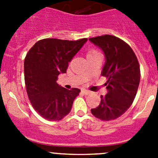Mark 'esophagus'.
<instances>
[{"mask_svg":"<svg viewBox=\"0 0 158 158\" xmlns=\"http://www.w3.org/2000/svg\"><path fill=\"white\" fill-rule=\"evenodd\" d=\"M82 92H83L84 94H85V95H89V94H90V91H89V90H85V89H82Z\"/></svg>","mask_w":158,"mask_h":158,"instance_id":"34e87169","label":"esophagus"}]
</instances>
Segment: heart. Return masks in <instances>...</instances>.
<instances>
[{"instance_id": "heart-1", "label": "heart", "mask_w": 158, "mask_h": 158, "mask_svg": "<svg viewBox=\"0 0 158 158\" xmlns=\"http://www.w3.org/2000/svg\"><path fill=\"white\" fill-rule=\"evenodd\" d=\"M97 55H100V54L99 52H98L97 50H95V49H90L87 51V53H86L87 58H89V57H92V56H97Z\"/></svg>"}]
</instances>
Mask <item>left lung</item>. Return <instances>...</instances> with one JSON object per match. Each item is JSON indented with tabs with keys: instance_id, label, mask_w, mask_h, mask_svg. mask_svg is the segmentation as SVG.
Masks as SVG:
<instances>
[{
	"instance_id": "obj_1",
	"label": "left lung",
	"mask_w": 158,
	"mask_h": 158,
	"mask_svg": "<svg viewBox=\"0 0 158 158\" xmlns=\"http://www.w3.org/2000/svg\"><path fill=\"white\" fill-rule=\"evenodd\" d=\"M89 40L104 52L106 63L101 75L108 79L107 94L101 95L99 106L91 111L101 120H114L133 103L141 77L139 63L130 46L116 36L103 35Z\"/></svg>"
}]
</instances>
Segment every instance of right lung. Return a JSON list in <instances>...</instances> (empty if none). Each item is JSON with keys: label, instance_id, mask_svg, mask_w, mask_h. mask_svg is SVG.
I'll return each instance as SVG.
<instances>
[{"label": "right lung", "instance_id": "add662e5", "mask_svg": "<svg viewBox=\"0 0 158 158\" xmlns=\"http://www.w3.org/2000/svg\"><path fill=\"white\" fill-rule=\"evenodd\" d=\"M87 40L44 39L28 51L24 60L27 92L33 109L45 119L60 121L71 111L80 89L69 90L56 81L59 75L66 73L69 63Z\"/></svg>", "mask_w": 158, "mask_h": 158}]
</instances>
